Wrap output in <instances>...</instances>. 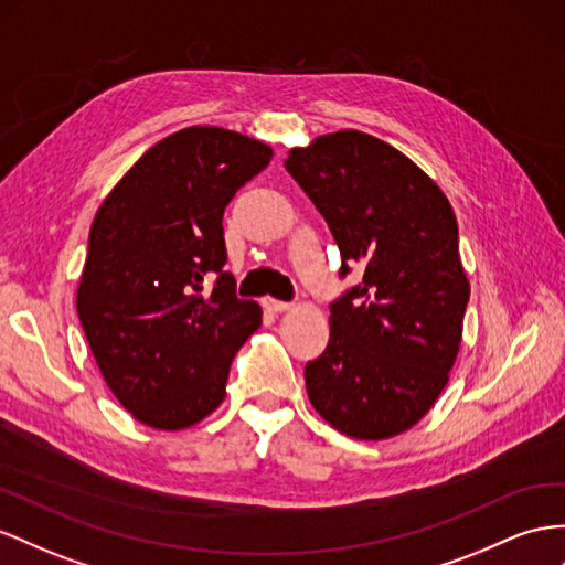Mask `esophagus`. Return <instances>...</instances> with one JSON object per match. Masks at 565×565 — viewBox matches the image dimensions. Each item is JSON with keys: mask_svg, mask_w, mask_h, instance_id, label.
<instances>
[{"mask_svg": "<svg viewBox=\"0 0 565 565\" xmlns=\"http://www.w3.org/2000/svg\"><path fill=\"white\" fill-rule=\"evenodd\" d=\"M262 303H264V309H268L273 313H282V311L292 309V303H289V301H280V299H273V297H264Z\"/></svg>", "mask_w": 565, "mask_h": 565, "instance_id": "obj_1", "label": "esophagus"}]
</instances>
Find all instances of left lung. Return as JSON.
<instances>
[{"label": "left lung", "instance_id": "8db88e82", "mask_svg": "<svg viewBox=\"0 0 565 565\" xmlns=\"http://www.w3.org/2000/svg\"><path fill=\"white\" fill-rule=\"evenodd\" d=\"M285 169L326 218L361 285L330 303L326 352L303 369L313 408L356 439L428 414L459 354L470 297L447 194L399 149L361 130L289 149Z\"/></svg>", "mask_w": 565, "mask_h": 565}]
</instances>
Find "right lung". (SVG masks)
Returning <instances> with one entry per match:
<instances>
[{"label":"right lung","instance_id":"1","mask_svg":"<svg viewBox=\"0 0 565 565\" xmlns=\"http://www.w3.org/2000/svg\"><path fill=\"white\" fill-rule=\"evenodd\" d=\"M270 159L242 132L182 128L135 161L89 227L75 307L106 385L149 428L213 414L262 326V307L237 299L223 270V211Z\"/></svg>","mask_w":565,"mask_h":565}]
</instances>
